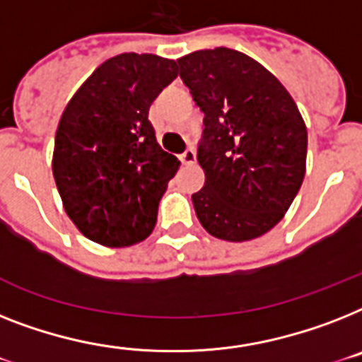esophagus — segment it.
Returning <instances> with one entry per match:
<instances>
[{
	"mask_svg": "<svg viewBox=\"0 0 362 362\" xmlns=\"http://www.w3.org/2000/svg\"><path fill=\"white\" fill-rule=\"evenodd\" d=\"M180 160L184 165H193L197 161V152L193 151V148H187V151L180 156Z\"/></svg>",
	"mask_w": 362,
	"mask_h": 362,
	"instance_id": "34e87169",
	"label": "esophagus"
}]
</instances>
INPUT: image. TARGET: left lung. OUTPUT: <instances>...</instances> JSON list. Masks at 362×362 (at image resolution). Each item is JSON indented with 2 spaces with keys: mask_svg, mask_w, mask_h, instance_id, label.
Segmentation results:
<instances>
[{
  "mask_svg": "<svg viewBox=\"0 0 362 362\" xmlns=\"http://www.w3.org/2000/svg\"><path fill=\"white\" fill-rule=\"evenodd\" d=\"M178 64L204 113L197 160L206 182L191 195L197 217L219 240L262 236L283 219L303 182V117L283 83L242 52L199 49Z\"/></svg>",
  "mask_w": 362,
  "mask_h": 362,
  "instance_id": "1",
  "label": "left lung"
}]
</instances>
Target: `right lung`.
Here are the masks:
<instances>
[{
    "label": "right lung",
    "instance_id": "right-lung-1",
    "mask_svg": "<svg viewBox=\"0 0 362 362\" xmlns=\"http://www.w3.org/2000/svg\"><path fill=\"white\" fill-rule=\"evenodd\" d=\"M176 76L173 59L120 54L100 64L64 107L55 184L72 223L100 245L128 247L154 228L180 161L158 145L148 110Z\"/></svg>",
    "mask_w": 362,
    "mask_h": 362
}]
</instances>
